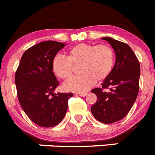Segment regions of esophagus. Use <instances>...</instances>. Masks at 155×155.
Masks as SVG:
<instances>
[{
	"label": "esophagus",
	"mask_w": 155,
	"mask_h": 155,
	"mask_svg": "<svg viewBox=\"0 0 155 155\" xmlns=\"http://www.w3.org/2000/svg\"><path fill=\"white\" fill-rule=\"evenodd\" d=\"M76 94L80 96V97H86V95H87V93H77Z\"/></svg>",
	"instance_id": "obj_1"
}]
</instances>
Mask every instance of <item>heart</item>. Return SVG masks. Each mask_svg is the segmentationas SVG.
Wrapping results in <instances>:
<instances>
[{
	"instance_id": "1",
	"label": "heart",
	"mask_w": 155,
	"mask_h": 155,
	"mask_svg": "<svg viewBox=\"0 0 155 155\" xmlns=\"http://www.w3.org/2000/svg\"><path fill=\"white\" fill-rule=\"evenodd\" d=\"M114 59V50L107 45L79 43L69 48L67 58L60 55L54 58L52 70L59 79H68L72 75V65L81 64L82 75L65 82L63 88L67 91L84 93L96 81H104L110 75Z\"/></svg>"
}]
</instances>
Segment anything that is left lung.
<instances>
[{
	"instance_id": "obj_1",
	"label": "left lung",
	"mask_w": 155,
	"mask_h": 155,
	"mask_svg": "<svg viewBox=\"0 0 155 155\" xmlns=\"http://www.w3.org/2000/svg\"><path fill=\"white\" fill-rule=\"evenodd\" d=\"M102 39L108 41L115 51L116 62L102 88L91 90L97 97L91 112L97 120L108 124L123 119L133 107L138 94L140 69L138 59L128 45L110 37ZM107 87L110 89L108 92L102 90Z\"/></svg>"
}]
</instances>
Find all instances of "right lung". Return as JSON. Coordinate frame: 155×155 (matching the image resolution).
<instances>
[{
	"instance_id": "add662e5",
	"label": "right lung",
	"mask_w": 155,
	"mask_h": 155,
	"mask_svg": "<svg viewBox=\"0 0 155 155\" xmlns=\"http://www.w3.org/2000/svg\"><path fill=\"white\" fill-rule=\"evenodd\" d=\"M64 43L45 41L25 51L15 73L19 103L26 115L35 124L51 127L65 117L72 93L54 91L59 83L52 72V61Z\"/></svg>"
}]
</instances>
